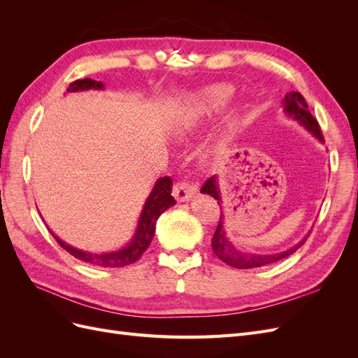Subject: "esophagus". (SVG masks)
I'll return each mask as SVG.
<instances>
[{"mask_svg": "<svg viewBox=\"0 0 358 358\" xmlns=\"http://www.w3.org/2000/svg\"><path fill=\"white\" fill-rule=\"evenodd\" d=\"M194 187H191L187 182H178L175 187H173V196L175 199L182 203V201H189L194 197Z\"/></svg>", "mask_w": 358, "mask_h": 358, "instance_id": "obj_1", "label": "esophagus"}]
</instances>
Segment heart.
<instances>
[{
  "label": "heart",
  "instance_id": "obj_1",
  "mask_svg": "<svg viewBox=\"0 0 358 358\" xmlns=\"http://www.w3.org/2000/svg\"><path fill=\"white\" fill-rule=\"evenodd\" d=\"M231 92L233 90L230 86L224 83L209 86V88L203 92L200 101L196 106V117L208 116L222 109V107L227 104V101L230 100ZM234 122H236V112L231 110L225 117V125L227 128H231Z\"/></svg>",
  "mask_w": 358,
  "mask_h": 358
}]
</instances>
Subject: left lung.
Listing matches in <instances>:
<instances>
[{
  "label": "left lung",
  "instance_id": "1",
  "mask_svg": "<svg viewBox=\"0 0 358 358\" xmlns=\"http://www.w3.org/2000/svg\"><path fill=\"white\" fill-rule=\"evenodd\" d=\"M282 107H284V113L297 121L303 128H306L308 131L318 138V142L324 143L322 134L320 131V125L317 122V119L313 117L308 109V103L303 99L300 92L291 91L285 94L284 100H282ZM201 194H208V196L213 197L215 200H218V204H222L221 199V191H220V182L218 176H212L210 179L206 180V183L201 188ZM309 234H306L300 242H297L294 246H291L282 252H275V254H257V252H246L242 251V249L237 248L234 242L231 241V237L229 233L225 231L224 227V215L221 213V218L218 222V227H216V231L212 237V249L215 255L225 264H229L236 268H255V267H262L279 262V259H284L289 257L291 254H294L297 249L306 242Z\"/></svg>",
  "mask_w": 358,
  "mask_h": 358
}]
</instances>
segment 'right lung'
Wrapping results in <instances>:
<instances>
[{
	"instance_id": "obj_1",
	"label": "right lung",
	"mask_w": 358,
	"mask_h": 358,
	"mask_svg": "<svg viewBox=\"0 0 358 358\" xmlns=\"http://www.w3.org/2000/svg\"><path fill=\"white\" fill-rule=\"evenodd\" d=\"M103 91L104 83L92 79H82L73 82L67 92H82V91ZM171 185L173 182L170 178H159L152 191L149 192V196L143 204V209L140 212L138 221L136 231L131 236V239L122 248L116 249V251H106V252H91V251H83V249L74 248L64 242L62 239L53 233L49 227L48 230L50 234L55 237V241L66 249L69 254H71L74 258L80 259L83 263H88L92 266L99 267H124L128 264L136 263L137 259L142 257V254L146 251L148 246L150 245L155 234V225L157 220L162 212H166L173 204H176L175 199L171 196Z\"/></svg>"
}]
</instances>
